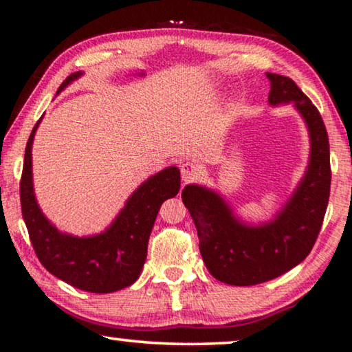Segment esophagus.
<instances>
[{
	"mask_svg": "<svg viewBox=\"0 0 352 352\" xmlns=\"http://www.w3.org/2000/svg\"><path fill=\"white\" fill-rule=\"evenodd\" d=\"M199 175H201V168H199V165H197L195 162H190V160H187V162H184L181 165V176H182L184 184L198 179Z\"/></svg>",
	"mask_w": 352,
	"mask_h": 352,
	"instance_id": "1",
	"label": "esophagus"
}]
</instances>
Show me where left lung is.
<instances>
[{
    "mask_svg": "<svg viewBox=\"0 0 352 352\" xmlns=\"http://www.w3.org/2000/svg\"><path fill=\"white\" fill-rule=\"evenodd\" d=\"M272 106L293 102L307 124L310 157L306 175L272 221L246 224L214 190L190 184L182 201L198 230L199 251L209 273L229 285L272 280L309 256L324 220L331 192L329 138L312 101L290 78L267 73Z\"/></svg>",
    "mask_w": 352,
    "mask_h": 352,
    "instance_id": "1",
    "label": "left lung"
}]
</instances>
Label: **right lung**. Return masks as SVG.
<instances>
[{
	"mask_svg": "<svg viewBox=\"0 0 352 352\" xmlns=\"http://www.w3.org/2000/svg\"><path fill=\"white\" fill-rule=\"evenodd\" d=\"M80 76L82 72L72 73L60 84L56 95ZM40 122L42 118L34 126L26 143L20 181L23 220L40 263L56 278L79 290L112 293L126 289L140 276L146 261L148 240L160 206L179 192V168L168 166L143 182L104 232L91 237L63 234L43 215L34 195L31 151Z\"/></svg>",
	"mask_w": 352,
	"mask_h": 352,
	"instance_id": "add662e5",
	"label": "right lung"
}]
</instances>
